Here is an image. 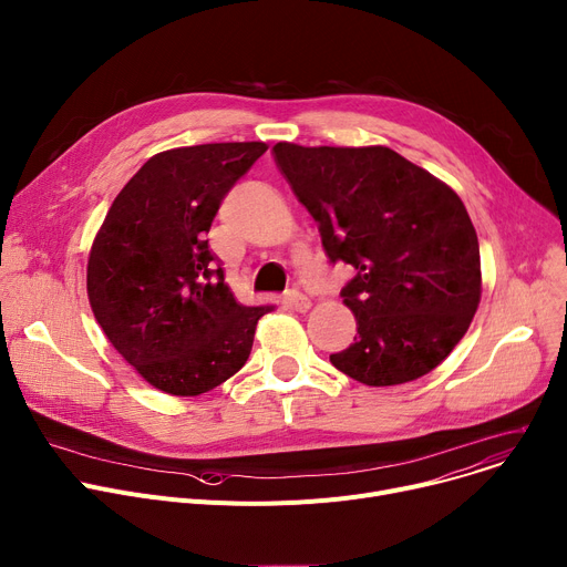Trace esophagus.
I'll return each mask as SVG.
<instances>
[{"label":"esophagus","mask_w":567,"mask_h":567,"mask_svg":"<svg viewBox=\"0 0 567 567\" xmlns=\"http://www.w3.org/2000/svg\"><path fill=\"white\" fill-rule=\"evenodd\" d=\"M285 300H287V303H289L293 310H298V312H306V310H310V306H312V300H310L303 291H296V289L287 291V293H285Z\"/></svg>","instance_id":"esophagus-1"}]
</instances>
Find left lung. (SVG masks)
<instances>
[{"mask_svg": "<svg viewBox=\"0 0 567 567\" xmlns=\"http://www.w3.org/2000/svg\"><path fill=\"white\" fill-rule=\"evenodd\" d=\"M276 164L319 223L358 337L330 362L353 381L388 388L435 369L467 332L481 298L476 230L463 200L383 145L278 143Z\"/></svg>", "mask_w": 567, "mask_h": 567, "instance_id": "1", "label": "left lung"}]
</instances>
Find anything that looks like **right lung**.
I'll list each match as a JSON object with an SVG mask.
<instances>
[{
	"label": "right lung",
	"mask_w": 567,
	"mask_h": 567,
	"mask_svg": "<svg viewBox=\"0 0 567 567\" xmlns=\"http://www.w3.org/2000/svg\"><path fill=\"white\" fill-rule=\"evenodd\" d=\"M267 143H205L147 159L113 200L89 257L97 323L143 379L173 396H198L248 360L255 326L225 285L205 235L230 188Z\"/></svg>",
	"instance_id": "1"
}]
</instances>
